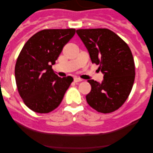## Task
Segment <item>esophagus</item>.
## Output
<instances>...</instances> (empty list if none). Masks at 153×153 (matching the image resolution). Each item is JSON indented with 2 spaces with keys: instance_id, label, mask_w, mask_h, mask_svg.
Wrapping results in <instances>:
<instances>
[{
  "instance_id": "esophagus-1",
  "label": "esophagus",
  "mask_w": 153,
  "mask_h": 153,
  "mask_svg": "<svg viewBox=\"0 0 153 153\" xmlns=\"http://www.w3.org/2000/svg\"><path fill=\"white\" fill-rule=\"evenodd\" d=\"M82 81V79H81V78H77V77H75V78H74V81H75V83L80 82V81Z\"/></svg>"
}]
</instances>
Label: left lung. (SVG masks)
I'll list each match as a JSON object with an SVG mask.
<instances>
[{"label":"left lung","mask_w":153,"mask_h":153,"mask_svg":"<svg viewBox=\"0 0 153 153\" xmlns=\"http://www.w3.org/2000/svg\"><path fill=\"white\" fill-rule=\"evenodd\" d=\"M76 33L89 52L92 63L99 65L102 83L88 80L91 91L88 104L96 111L109 113L127 99L135 81V63L127 44L108 29H81Z\"/></svg>","instance_id":"left-lung-1"}]
</instances>
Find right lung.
Masks as SVG:
<instances>
[{"label":"right lung","instance_id":"1","mask_svg":"<svg viewBox=\"0 0 153 153\" xmlns=\"http://www.w3.org/2000/svg\"><path fill=\"white\" fill-rule=\"evenodd\" d=\"M75 33V29H44L21 49L15 64V81L20 95L34 112L48 113L56 109L73 81L71 76L58 77L52 65Z\"/></svg>","mask_w":153,"mask_h":153}]
</instances>
